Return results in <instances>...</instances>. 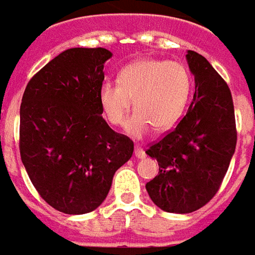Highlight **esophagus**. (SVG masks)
<instances>
[{
	"label": "esophagus",
	"instance_id": "1",
	"mask_svg": "<svg viewBox=\"0 0 255 255\" xmlns=\"http://www.w3.org/2000/svg\"><path fill=\"white\" fill-rule=\"evenodd\" d=\"M134 155H136L137 158H143V157L146 155V153H144V150L140 147L139 144H136V146H134Z\"/></svg>",
	"mask_w": 255,
	"mask_h": 255
}]
</instances>
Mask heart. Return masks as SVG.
I'll return each instance as SVG.
<instances>
[{
  "mask_svg": "<svg viewBox=\"0 0 255 255\" xmlns=\"http://www.w3.org/2000/svg\"><path fill=\"white\" fill-rule=\"evenodd\" d=\"M192 90L188 70L175 61L144 59L121 70L118 83L105 81L98 92L104 116L112 126H122L131 108L134 115L126 124L133 137L171 129L187 107Z\"/></svg>",
  "mask_w": 255,
  "mask_h": 255,
  "instance_id": "heart-1",
  "label": "heart"
}]
</instances>
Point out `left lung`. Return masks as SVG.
Returning <instances> with one entry per match:
<instances>
[{
  "label": "left lung",
  "instance_id": "1",
  "mask_svg": "<svg viewBox=\"0 0 255 255\" xmlns=\"http://www.w3.org/2000/svg\"><path fill=\"white\" fill-rule=\"evenodd\" d=\"M195 94L177 126L146 150L158 174L146 184L151 201L170 213H191L219 191L235 154V107L226 81L199 53L188 50Z\"/></svg>",
  "mask_w": 255,
  "mask_h": 255
}]
</instances>
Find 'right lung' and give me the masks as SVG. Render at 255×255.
<instances>
[{"label":"right lung","mask_w":255,"mask_h":255,"mask_svg":"<svg viewBox=\"0 0 255 255\" xmlns=\"http://www.w3.org/2000/svg\"><path fill=\"white\" fill-rule=\"evenodd\" d=\"M111 57L104 47L64 50L30 78L22 97V163L39 195L67 215L97 209L133 154V141L102 118L98 92Z\"/></svg>","instance_id":"add662e5"}]
</instances>
